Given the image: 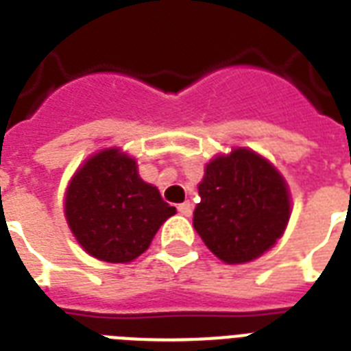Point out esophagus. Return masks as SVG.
<instances>
[{"instance_id": "34e87169", "label": "esophagus", "mask_w": 351, "mask_h": 351, "mask_svg": "<svg viewBox=\"0 0 351 351\" xmlns=\"http://www.w3.org/2000/svg\"><path fill=\"white\" fill-rule=\"evenodd\" d=\"M178 213L184 215V217H191L193 213V204L187 200V202L184 204H178Z\"/></svg>"}]
</instances>
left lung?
I'll return each instance as SVG.
<instances>
[{
    "instance_id": "8db88e82",
    "label": "left lung",
    "mask_w": 351,
    "mask_h": 351,
    "mask_svg": "<svg viewBox=\"0 0 351 351\" xmlns=\"http://www.w3.org/2000/svg\"><path fill=\"white\" fill-rule=\"evenodd\" d=\"M193 226L226 264L264 255L282 237L291 215L288 184L277 167L247 147L217 154L198 184Z\"/></svg>"
}]
</instances>
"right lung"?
I'll list each match as a JSON object with an SVG mask.
<instances>
[{
	"instance_id": "add662e5",
	"label": "right lung",
	"mask_w": 351,
	"mask_h": 351,
	"mask_svg": "<svg viewBox=\"0 0 351 351\" xmlns=\"http://www.w3.org/2000/svg\"><path fill=\"white\" fill-rule=\"evenodd\" d=\"M69 230L90 256L127 264L151 245L160 226L176 213L138 175L136 160L120 147L90 154L65 191Z\"/></svg>"
}]
</instances>
